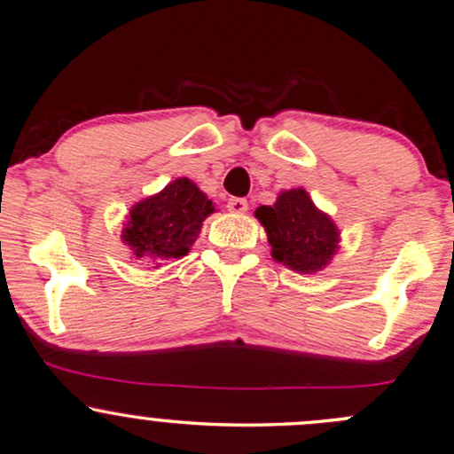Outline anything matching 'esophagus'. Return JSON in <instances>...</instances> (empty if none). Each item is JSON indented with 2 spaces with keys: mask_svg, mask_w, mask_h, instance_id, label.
Returning <instances> with one entry per match:
<instances>
[{
  "mask_svg": "<svg viewBox=\"0 0 454 454\" xmlns=\"http://www.w3.org/2000/svg\"><path fill=\"white\" fill-rule=\"evenodd\" d=\"M228 209L232 214H245L248 209V203L242 197H232V200H228Z\"/></svg>",
  "mask_w": 454,
  "mask_h": 454,
  "instance_id": "obj_1",
  "label": "esophagus"
}]
</instances>
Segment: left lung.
Listing matches in <instances>:
<instances>
[{
  "label": "left lung",
  "mask_w": 454,
  "mask_h": 454,
  "mask_svg": "<svg viewBox=\"0 0 454 454\" xmlns=\"http://www.w3.org/2000/svg\"><path fill=\"white\" fill-rule=\"evenodd\" d=\"M267 232L271 257L298 273H315L329 265L340 242L335 222L323 214L304 189L282 191L273 206L254 212Z\"/></svg>",
  "instance_id": "obj_1"
}]
</instances>
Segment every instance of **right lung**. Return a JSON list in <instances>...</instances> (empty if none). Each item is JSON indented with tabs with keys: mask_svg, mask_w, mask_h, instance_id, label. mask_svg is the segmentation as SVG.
Here are the masks:
<instances>
[{
	"mask_svg": "<svg viewBox=\"0 0 454 454\" xmlns=\"http://www.w3.org/2000/svg\"><path fill=\"white\" fill-rule=\"evenodd\" d=\"M209 214H214L212 200L183 176L160 193L137 201L129 209L121 239L133 257L160 265L164 259H181L189 253Z\"/></svg>",
	"mask_w": 454,
	"mask_h": 454,
	"instance_id": "add662e5",
	"label": "right lung"
}]
</instances>
